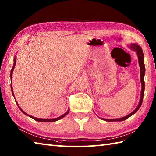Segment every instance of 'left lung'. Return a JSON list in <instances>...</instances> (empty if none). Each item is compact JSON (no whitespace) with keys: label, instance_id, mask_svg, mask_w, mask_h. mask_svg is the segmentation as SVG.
Masks as SVG:
<instances>
[{"label":"left lung","instance_id":"8db88e82","mask_svg":"<svg viewBox=\"0 0 156 156\" xmlns=\"http://www.w3.org/2000/svg\"><path fill=\"white\" fill-rule=\"evenodd\" d=\"M129 48H131L132 50L135 51L137 53V55L138 56V61H139V65H140V79H141V96H140V101L139 102V105L137 107V108L135 109V110L131 112L130 114L127 115L124 117L122 118H119V119H103L101 118L102 120L111 122V121H125L126 119H127L129 117H130L131 115H133L136 112L139 108H140L141 106L142 102H143V98H144V90H145V82H144V76H145V65H144V53L143 50H142L141 48L140 45H138L135 44H131Z\"/></svg>","mask_w":156,"mask_h":156}]
</instances>
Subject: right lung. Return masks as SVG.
Instances as JSON below:
<instances>
[{"label":"right lung","mask_w":156,"mask_h":156,"mask_svg":"<svg viewBox=\"0 0 156 156\" xmlns=\"http://www.w3.org/2000/svg\"><path fill=\"white\" fill-rule=\"evenodd\" d=\"M15 64H16V57H15V58H14V64H13L12 68V69H11V84H12V72H13V69H14V68H15ZM11 88L12 94V95H13V97H14V93H13V90H12V85H11ZM15 102H16V105H18V107H19V108L20 110H21V111H22V112H23V113H24L25 115L29 116V117H30L31 118L34 119V120L37 121H39V122H54V121H58V120H59V119H61L62 118L64 117L66 115H68V112H69V109L68 108V111L66 112V113H64V115H61L60 117H58V118H55V119H39V118H36V117H32V116H31V115H29L28 114L26 113V112L23 111L22 110V109L21 108V107H19V105H18V103H17V102L16 101V100H15Z\"/></svg>","instance_id":"right-lung-1"}]
</instances>
